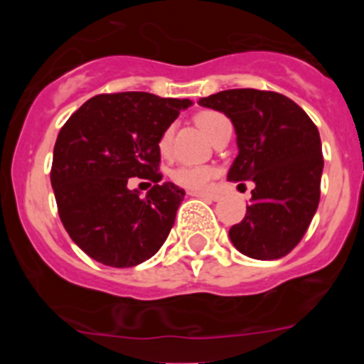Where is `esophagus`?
Returning a JSON list of instances; mask_svg holds the SVG:
<instances>
[{
	"label": "esophagus",
	"mask_w": 364,
	"mask_h": 364,
	"mask_svg": "<svg viewBox=\"0 0 364 364\" xmlns=\"http://www.w3.org/2000/svg\"><path fill=\"white\" fill-rule=\"evenodd\" d=\"M188 196L200 197V199H208V200H218L220 199L216 193H208V192H188Z\"/></svg>",
	"instance_id": "esophagus-1"
}]
</instances>
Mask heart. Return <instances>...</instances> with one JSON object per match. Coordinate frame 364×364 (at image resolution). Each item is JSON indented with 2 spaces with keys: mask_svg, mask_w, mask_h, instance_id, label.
Masks as SVG:
<instances>
[{
  "mask_svg": "<svg viewBox=\"0 0 364 364\" xmlns=\"http://www.w3.org/2000/svg\"><path fill=\"white\" fill-rule=\"evenodd\" d=\"M197 124L203 128V132L209 139L218 134L220 128L229 123L225 114L218 111H203L196 116ZM172 144V127L165 128L159 139V149L161 155H167L171 151ZM171 181L181 188L190 190V192H203L209 186V183L216 178V168L211 165L200 164H185L171 171Z\"/></svg>",
  "mask_w": 364,
  "mask_h": 364,
  "instance_id": "1",
  "label": "heart"
}]
</instances>
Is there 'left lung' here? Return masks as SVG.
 <instances>
[{"mask_svg": "<svg viewBox=\"0 0 364 364\" xmlns=\"http://www.w3.org/2000/svg\"><path fill=\"white\" fill-rule=\"evenodd\" d=\"M199 104L223 112L236 128L240 155L229 181L255 183L247 215L230 227V241L252 259H282L303 240L321 200L324 159L317 127L277 91L225 90Z\"/></svg>", "mask_w": 364, "mask_h": 364, "instance_id": "1", "label": "left lung"}]
</instances>
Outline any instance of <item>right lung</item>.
I'll list each match as a JSON object with an SVG mask.
<instances>
[{
    "label": "right lung",
    "instance_id": "obj_1",
    "mask_svg": "<svg viewBox=\"0 0 364 364\" xmlns=\"http://www.w3.org/2000/svg\"><path fill=\"white\" fill-rule=\"evenodd\" d=\"M190 104L144 91L97 95L61 127L50 167L58 213L97 262L134 267L167 240L185 190L160 183L159 139ZM130 177L154 183L148 196L127 190Z\"/></svg>",
    "mask_w": 364,
    "mask_h": 364
}]
</instances>
